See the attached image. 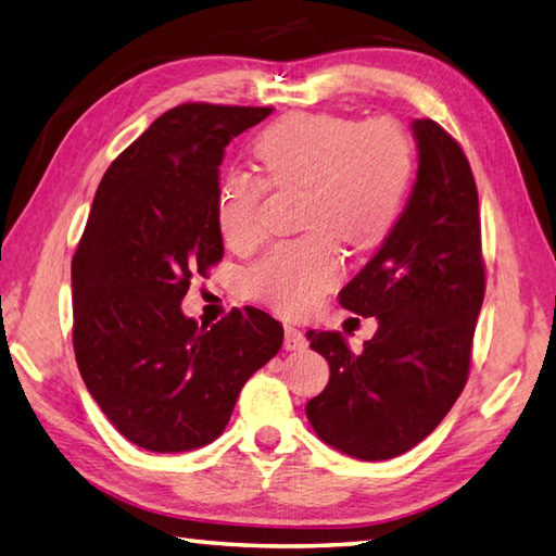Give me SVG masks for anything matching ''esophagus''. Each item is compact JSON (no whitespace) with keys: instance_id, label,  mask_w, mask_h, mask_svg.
Here are the masks:
<instances>
[{"instance_id":"obj_1","label":"esophagus","mask_w":556,"mask_h":556,"mask_svg":"<svg viewBox=\"0 0 556 556\" xmlns=\"http://www.w3.org/2000/svg\"><path fill=\"white\" fill-rule=\"evenodd\" d=\"M282 345H286V350H290V353H292V350L307 348V338H304L300 328L286 324V341H282Z\"/></svg>"}]
</instances>
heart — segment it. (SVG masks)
Here are the masks:
<instances>
[{"label": "heart", "instance_id": "obj_1", "mask_svg": "<svg viewBox=\"0 0 556 556\" xmlns=\"http://www.w3.org/2000/svg\"><path fill=\"white\" fill-rule=\"evenodd\" d=\"M264 177L225 173L215 191V225L232 249L262 240L266 189L302 187L300 228L249 270L256 300L282 314L319 304L343 274L336 237L371 247L399 218L415 173V146L393 119L359 122L331 112H298L270 124L254 141Z\"/></svg>", "mask_w": 556, "mask_h": 556}]
</instances>
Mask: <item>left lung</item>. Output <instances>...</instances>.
<instances>
[{"label":"left lung","mask_w":556,"mask_h":556,"mask_svg":"<svg viewBox=\"0 0 556 556\" xmlns=\"http://www.w3.org/2000/svg\"><path fill=\"white\" fill-rule=\"evenodd\" d=\"M417 182L389 237L341 290V304L377 316L362 353L341 333L309 331L331 367L307 417L328 446L387 460L420 444L468 381L484 300L478 185L460 143L434 119L413 122Z\"/></svg>","instance_id":"8db88e82"}]
</instances>
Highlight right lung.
I'll return each mask as SVG.
<instances>
[{"label":"right lung","instance_id":"right-lung-1","mask_svg":"<svg viewBox=\"0 0 556 556\" xmlns=\"http://www.w3.org/2000/svg\"><path fill=\"white\" fill-rule=\"evenodd\" d=\"M270 112L177 105L98 185L72 258V341L100 410L146 451L211 444L247 379L282 345V326L256 307L208 328L179 307L191 280L223 258L215 191L225 146Z\"/></svg>","mask_w":556,"mask_h":556}]
</instances>
